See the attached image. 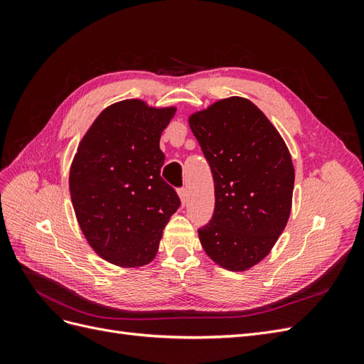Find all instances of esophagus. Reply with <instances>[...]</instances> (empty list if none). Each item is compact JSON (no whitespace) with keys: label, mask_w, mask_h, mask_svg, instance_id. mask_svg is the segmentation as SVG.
<instances>
[{"label":"esophagus","mask_w":364,"mask_h":364,"mask_svg":"<svg viewBox=\"0 0 364 364\" xmlns=\"http://www.w3.org/2000/svg\"><path fill=\"white\" fill-rule=\"evenodd\" d=\"M178 194H179V199H181L182 205H185L186 200H188V191H186V188H181V190L178 191Z\"/></svg>","instance_id":"obj_1"}]
</instances>
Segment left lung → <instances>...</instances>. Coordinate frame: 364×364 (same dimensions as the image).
I'll return each instance as SVG.
<instances>
[{"mask_svg": "<svg viewBox=\"0 0 364 364\" xmlns=\"http://www.w3.org/2000/svg\"><path fill=\"white\" fill-rule=\"evenodd\" d=\"M190 129L214 178L215 209L199 238L220 267L246 272L266 258L291 213L294 167L262 111L229 97L194 112Z\"/></svg>", "mask_w": 364, "mask_h": 364, "instance_id": "8db88e82", "label": "left lung"}]
</instances>
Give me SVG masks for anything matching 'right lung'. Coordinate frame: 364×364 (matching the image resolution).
<instances>
[{
  "instance_id": "right-lung-1",
  "label": "right lung",
  "mask_w": 364,
  "mask_h": 364,
  "mask_svg": "<svg viewBox=\"0 0 364 364\" xmlns=\"http://www.w3.org/2000/svg\"><path fill=\"white\" fill-rule=\"evenodd\" d=\"M176 107L138 98L107 106L82 138L70 168V194L94 252L123 269L155 259L162 230L181 200L161 178L159 139Z\"/></svg>"
}]
</instances>
